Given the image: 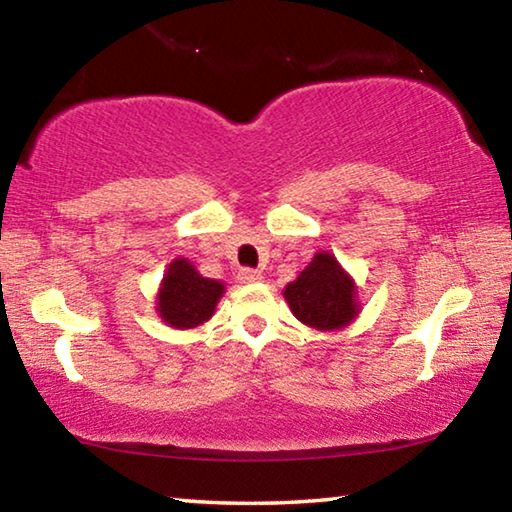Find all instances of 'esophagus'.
Here are the masks:
<instances>
[{
    "mask_svg": "<svg viewBox=\"0 0 512 512\" xmlns=\"http://www.w3.org/2000/svg\"><path fill=\"white\" fill-rule=\"evenodd\" d=\"M237 280H239V282H244V284L259 282V280H262V273L255 271V268H248V266H244V268H239Z\"/></svg>",
    "mask_w": 512,
    "mask_h": 512,
    "instance_id": "1",
    "label": "esophagus"
}]
</instances>
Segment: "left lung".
I'll return each mask as SVG.
<instances>
[{"mask_svg": "<svg viewBox=\"0 0 512 512\" xmlns=\"http://www.w3.org/2000/svg\"><path fill=\"white\" fill-rule=\"evenodd\" d=\"M354 284L329 253H318L311 264L284 289L293 316L316 329H339L357 316Z\"/></svg>", "mask_w": 512, "mask_h": 512, "instance_id": "1", "label": "left lung"}]
</instances>
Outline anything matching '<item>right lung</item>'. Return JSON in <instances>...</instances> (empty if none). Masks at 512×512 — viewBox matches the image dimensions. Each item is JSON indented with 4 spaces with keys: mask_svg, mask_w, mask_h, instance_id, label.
<instances>
[{
    "mask_svg": "<svg viewBox=\"0 0 512 512\" xmlns=\"http://www.w3.org/2000/svg\"><path fill=\"white\" fill-rule=\"evenodd\" d=\"M223 284L201 277L187 259H176L164 277L158 311L171 327H196L210 320Z\"/></svg>",
    "mask_w": 512,
    "mask_h": 512,
    "instance_id": "1",
    "label": "right lung"
}]
</instances>
